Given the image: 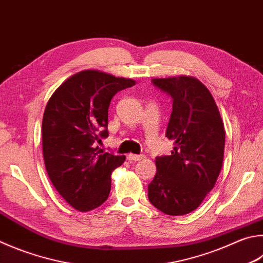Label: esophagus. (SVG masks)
Here are the masks:
<instances>
[{"mask_svg": "<svg viewBox=\"0 0 263 263\" xmlns=\"http://www.w3.org/2000/svg\"><path fill=\"white\" fill-rule=\"evenodd\" d=\"M126 159L128 161H140L144 159V155H136V154H127Z\"/></svg>", "mask_w": 263, "mask_h": 263, "instance_id": "esophagus-1", "label": "esophagus"}]
</instances>
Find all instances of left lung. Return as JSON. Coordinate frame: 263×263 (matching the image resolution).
<instances>
[{"label": "left lung", "instance_id": "1", "mask_svg": "<svg viewBox=\"0 0 263 263\" xmlns=\"http://www.w3.org/2000/svg\"><path fill=\"white\" fill-rule=\"evenodd\" d=\"M173 100L165 137L174 141L170 155L156 156V175L148 199L171 216L197 209L221 173L226 131L214 98L193 77L152 79Z\"/></svg>", "mask_w": 263, "mask_h": 263}]
</instances>
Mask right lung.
Listing matches in <instances>:
<instances>
[{"label": "right lung", "mask_w": 263, "mask_h": 263, "mask_svg": "<svg viewBox=\"0 0 263 263\" xmlns=\"http://www.w3.org/2000/svg\"><path fill=\"white\" fill-rule=\"evenodd\" d=\"M135 80L95 70L70 77L49 99L42 119V151L52 185L70 206L88 212L106 201L111 171L124 155L99 148L108 137V108Z\"/></svg>", "instance_id": "1"}]
</instances>
